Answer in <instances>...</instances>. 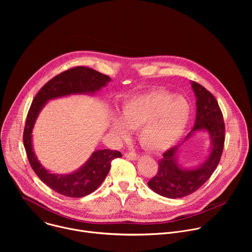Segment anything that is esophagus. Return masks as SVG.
Listing matches in <instances>:
<instances>
[{"instance_id":"obj_1","label":"esophagus","mask_w":252,"mask_h":252,"mask_svg":"<svg viewBox=\"0 0 252 252\" xmlns=\"http://www.w3.org/2000/svg\"><path fill=\"white\" fill-rule=\"evenodd\" d=\"M125 157L130 160H136L138 158V155L134 152H128V153L125 154Z\"/></svg>"}]
</instances>
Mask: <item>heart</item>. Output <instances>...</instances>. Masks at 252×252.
<instances>
[{
    "label": "heart",
    "mask_w": 252,
    "mask_h": 252,
    "mask_svg": "<svg viewBox=\"0 0 252 252\" xmlns=\"http://www.w3.org/2000/svg\"><path fill=\"white\" fill-rule=\"evenodd\" d=\"M190 112V103L185 96L157 89L126 98L122 104L120 118H112L111 127L121 138H126L129 129H138L143 147L162 152L184 133Z\"/></svg>",
    "instance_id": "heart-1"
}]
</instances>
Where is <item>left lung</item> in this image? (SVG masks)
Instances as JSON below:
<instances>
[{"mask_svg": "<svg viewBox=\"0 0 252 252\" xmlns=\"http://www.w3.org/2000/svg\"><path fill=\"white\" fill-rule=\"evenodd\" d=\"M191 87L196 96V118L195 125L185 141L192 132L204 129L211 138V151L206 160L193 169L178 165L176 154L181 145L163 154V158L158 160V172L149 181L148 186L158 194L168 198L189 195L202 187L219 165L223 151L225 126L219 102L201 85L192 82Z\"/></svg>", "mask_w": 252, "mask_h": 252, "instance_id": "left-lung-1", "label": "left lung"}]
</instances>
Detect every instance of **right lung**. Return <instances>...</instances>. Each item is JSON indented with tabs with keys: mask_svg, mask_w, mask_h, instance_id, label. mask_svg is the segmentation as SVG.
<instances>
[{
	"mask_svg": "<svg viewBox=\"0 0 252 252\" xmlns=\"http://www.w3.org/2000/svg\"><path fill=\"white\" fill-rule=\"evenodd\" d=\"M111 78L88 66H75L50 80L35 94L29 110L25 129L24 146L29 162L41 181L56 192L68 197H83L94 192L104 181L111 162L122 154L118 151L99 150L77 171L62 175L54 174L43 167L34 156L32 146V130L39 113L49 99L75 94H94Z\"/></svg>",
	"mask_w": 252,
	"mask_h": 252,
	"instance_id": "add662e5",
	"label": "right lung"
}]
</instances>
